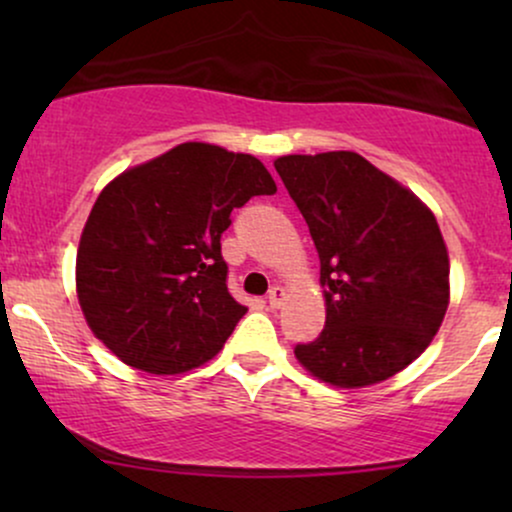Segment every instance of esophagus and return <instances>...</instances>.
I'll list each match as a JSON object with an SVG mask.
<instances>
[{"label":"esophagus","mask_w":512,"mask_h":512,"mask_svg":"<svg viewBox=\"0 0 512 512\" xmlns=\"http://www.w3.org/2000/svg\"><path fill=\"white\" fill-rule=\"evenodd\" d=\"M284 298H286V293H284V289H281V286H272V289H269V293H267V301H269V305H272V308H279V305L284 303Z\"/></svg>","instance_id":"34e87169"}]
</instances>
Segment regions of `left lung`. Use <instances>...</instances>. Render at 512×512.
I'll return each instance as SVG.
<instances>
[{
	"instance_id": "left-lung-1",
	"label": "left lung",
	"mask_w": 512,
	"mask_h": 512,
	"mask_svg": "<svg viewBox=\"0 0 512 512\" xmlns=\"http://www.w3.org/2000/svg\"><path fill=\"white\" fill-rule=\"evenodd\" d=\"M320 255L325 330L296 344L315 378L363 387L407 368L436 337L450 262L436 216L354 151L274 161Z\"/></svg>"
}]
</instances>
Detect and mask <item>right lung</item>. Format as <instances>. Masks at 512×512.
<instances>
[{
	"label": "right lung",
	"mask_w": 512,
	"mask_h": 512,
	"mask_svg": "<svg viewBox=\"0 0 512 512\" xmlns=\"http://www.w3.org/2000/svg\"><path fill=\"white\" fill-rule=\"evenodd\" d=\"M248 154L187 142L115 178L81 233L76 291L88 327L146 373L202 366L248 313L228 291L221 236L231 211L274 195Z\"/></svg>",
	"instance_id": "right-lung-1"
}]
</instances>
